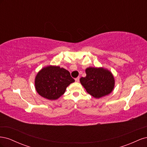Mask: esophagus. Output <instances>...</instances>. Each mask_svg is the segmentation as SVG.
Listing matches in <instances>:
<instances>
[{
    "instance_id": "obj_1",
    "label": "esophagus",
    "mask_w": 147,
    "mask_h": 147,
    "mask_svg": "<svg viewBox=\"0 0 147 147\" xmlns=\"http://www.w3.org/2000/svg\"><path fill=\"white\" fill-rule=\"evenodd\" d=\"M75 82H79V81H80V78H79V77L76 78L75 79Z\"/></svg>"
}]
</instances>
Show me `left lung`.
Instances as JSON below:
<instances>
[{
    "instance_id": "left-lung-1",
    "label": "left lung",
    "mask_w": 147,
    "mask_h": 147,
    "mask_svg": "<svg viewBox=\"0 0 147 147\" xmlns=\"http://www.w3.org/2000/svg\"><path fill=\"white\" fill-rule=\"evenodd\" d=\"M86 76L80 78V83L86 91L96 98L107 95L112 91L115 85L112 73L104 68L88 67Z\"/></svg>"
}]
</instances>
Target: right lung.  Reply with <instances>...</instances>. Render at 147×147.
I'll return each mask as SVG.
<instances>
[{"mask_svg": "<svg viewBox=\"0 0 147 147\" xmlns=\"http://www.w3.org/2000/svg\"><path fill=\"white\" fill-rule=\"evenodd\" d=\"M70 72L59 66H48L37 74L35 80L37 92L49 100H56L63 95L66 88L74 82Z\"/></svg>", "mask_w": 147, "mask_h": 147, "instance_id": "1", "label": "right lung"}]
</instances>
